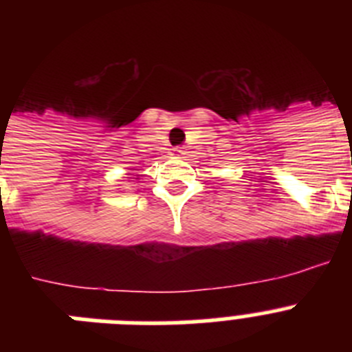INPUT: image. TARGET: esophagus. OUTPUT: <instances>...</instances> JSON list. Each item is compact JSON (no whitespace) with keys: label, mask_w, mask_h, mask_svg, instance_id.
I'll list each match as a JSON object with an SVG mask.
<instances>
[{"label":"esophagus","mask_w":352,"mask_h":352,"mask_svg":"<svg viewBox=\"0 0 352 352\" xmlns=\"http://www.w3.org/2000/svg\"><path fill=\"white\" fill-rule=\"evenodd\" d=\"M183 151H185V149H183L182 146H176V148H174V153L176 155H183Z\"/></svg>","instance_id":"obj_1"}]
</instances>
